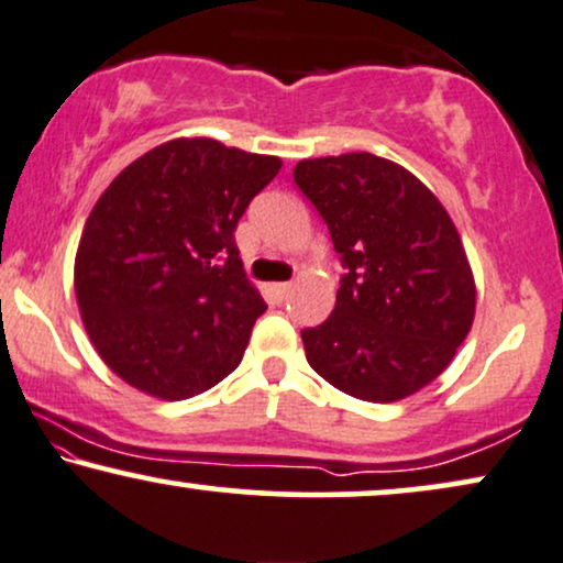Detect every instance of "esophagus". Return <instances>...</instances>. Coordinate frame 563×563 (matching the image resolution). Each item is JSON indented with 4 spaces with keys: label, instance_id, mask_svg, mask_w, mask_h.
<instances>
[{
    "label": "esophagus",
    "instance_id": "obj_1",
    "mask_svg": "<svg viewBox=\"0 0 563 563\" xmlns=\"http://www.w3.org/2000/svg\"><path fill=\"white\" fill-rule=\"evenodd\" d=\"M290 290H294L290 283H275V286H273V294H275L277 301H286V298L290 296Z\"/></svg>",
    "mask_w": 563,
    "mask_h": 563
}]
</instances>
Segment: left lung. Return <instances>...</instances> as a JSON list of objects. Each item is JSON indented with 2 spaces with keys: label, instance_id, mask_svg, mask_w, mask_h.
I'll return each mask as SVG.
<instances>
[{
  "label": "left lung",
  "instance_id": "1",
  "mask_svg": "<svg viewBox=\"0 0 563 563\" xmlns=\"http://www.w3.org/2000/svg\"><path fill=\"white\" fill-rule=\"evenodd\" d=\"M294 179L347 267L332 317L301 332L306 360L355 399H407L451 365L474 324L459 229L430 187L384 156L301 159Z\"/></svg>",
  "mask_w": 563,
  "mask_h": 563
}]
</instances>
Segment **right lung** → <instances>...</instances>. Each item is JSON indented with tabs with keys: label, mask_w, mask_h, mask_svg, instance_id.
Returning <instances> with one entry per match:
<instances>
[{
	"label": "right lung",
	"mask_w": 563,
	"mask_h": 563,
	"mask_svg": "<svg viewBox=\"0 0 563 563\" xmlns=\"http://www.w3.org/2000/svg\"><path fill=\"white\" fill-rule=\"evenodd\" d=\"M277 156L216 139H172L131 162L81 231L74 290L104 365L162 401H183L242 363L267 309L234 231L280 172Z\"/></svg>",
	"instance_id": "1"
}]
</instances>
